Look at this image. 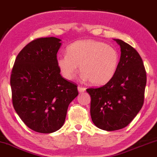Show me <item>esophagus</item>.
I'll use <instances>...</instances> for the list:
<instances>
[{
    "label": "esophagus",
    "mask_w": 157,
    "mask_h": 157,
    "mask_svg": "<svg viewBox=\"0 0 157 157\" xmlns=\"http://www.w3.org/2000/svg\"><path fill=\"white\" fill-rule=\"evenodd\" d=\"M86 90V88L85 87H82V86H78V91L79 93H82V92H85Z\"/></svg>",
    "instance_id": "1"
}]
</instances>
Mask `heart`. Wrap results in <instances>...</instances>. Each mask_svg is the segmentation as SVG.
Instances as JSON below:
<instances>
[{"label":"heart","mask_w":157,"mask_h":157,"mask_svg":"<svg viewBox=\"0 0 157 157\" xmlns=\"http://www.w3.org/2000/svg\"><path fill=\"white\" fill-rule=\"evenodd\" d=\"M119 57L117 50L102 42L80 40L67 46V54L57 56V64L63 76L71 81L79 65L82 77L92 84L101 86L117 72Z\"/></svg>","instance_id":"b5f03b06"}]
</instances>
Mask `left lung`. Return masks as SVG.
Masks as SVG:
<instances>
[{
    "instance_id": "left-lung-1",
    "label": "left lung",
    "mask_w": 157,
    "mask_h": 157,
    "mask_svg": "<svg viewBox=\"0 0 157 157\" xmlns=\"http://www.w3.org/2000/svg\"><path fill=\"white\" fill-rule=\"evenodd\" d=\"M121 48L117 72L99 88H90V114L98 128L114 131L127 127L144 105L146 73L138 52L128 44L113 39Z\"/></svg>"
}]
</instances>
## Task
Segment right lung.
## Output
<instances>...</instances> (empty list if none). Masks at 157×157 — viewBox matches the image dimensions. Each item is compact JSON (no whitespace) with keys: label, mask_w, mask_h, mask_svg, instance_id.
I'll return each instance as SVG.
<instances>
[{"label":"right lung","mask_w":157,"mask_h":157,"mask_svg":"<svg viewBox=\"0 0 157 157\" xmlns=\"http://www.w3.org/2000/svg\"><path fill=\"white\" fill-rule=\"evenodd\" d=\"M61 45L55 37L33 40L18 54L11 71L13 108L35 132L52 133L60 129L69 104L78 94L76 85L59 73L57 54Z\"/></svg>","instance_id":"add662e5"}]
</instances>
